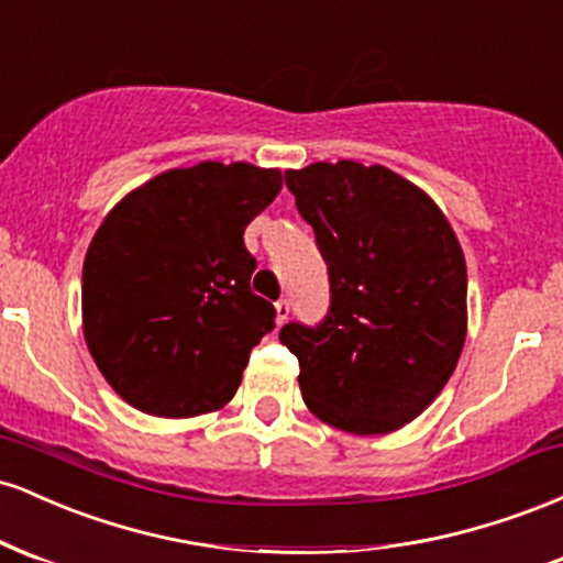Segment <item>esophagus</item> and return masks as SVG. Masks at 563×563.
I'll list each match as a JSON object with an SVG mask.
<instances>
[{"label":"esophagus","mask_w":563,"mask_h":563,"mask_svg":"<svg viewBox=\"0 0 563 563\" xmlns=\"http://www.w3.org/2000/svg\"><path fill=\"white\" fill-rule=\"evenodd\" d=\"M288 314H290V301H288V299H280V301L275 303V320H277V325H280V322H286Z\"/></svg>","instance_id":"34e87169"}]
</instances>
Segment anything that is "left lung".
Here are the masks:
<instances>
[{
    "label": "left lung",
    "mask_w": 563,
    "mask_h": 563,
    "mask_svg": "<svg viewBox=\"0 0 563 563\" xmlns=\"http://www.w3.org/2000/svg\"><path fill=\"white\" fill-rule=\"evenodd\" d=\"M328 264L320 325H283L309 410L349 434L402 429L444 389L466 341V260L421 187L357 161L288 169Z\"/></svg>",
    "instance_id": "8db88e82"
}]
</instances>
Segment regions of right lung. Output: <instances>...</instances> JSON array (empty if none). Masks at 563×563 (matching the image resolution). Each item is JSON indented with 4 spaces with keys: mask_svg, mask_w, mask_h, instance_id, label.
<instances>
[{
    "mask_svg": "<svg viewBox=\"0 0 563 563\" xmlns=\"http://www.w3.org/2000/svg\"><path fill=\"white\" fill-rule=\"evenodd\" d=\"M280 187L277 169L203 161L147 179L102 219L81 273L84 339L124 402L192 418L235 397L275 328L243 232Z\"/></svg>",
    "mask_w": 563,
    "mask_h": 563,
    "instance_id": "add662e5",
    "label": "right lung"
}]
</instances>
